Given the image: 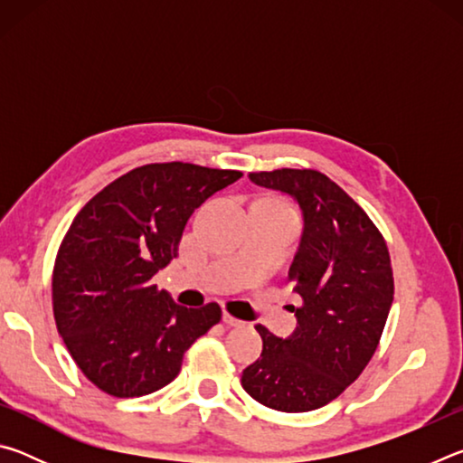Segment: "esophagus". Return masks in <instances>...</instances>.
Segmentation results:
<instances>
[{
  "instance_id": "1",
  "label": "esophagus",
  "mask_w": 463,
  "mask_h": 463,
  "mask_svg": "<svg viewBox=\"0 0 463 463\" xmlns=\"http://www.w3.org/2000/svg\"><path fill=\"white\" fill-rule=\"evenodd\" d=\"M222 320H224V325H229V326H239V325H242V320H239V318H234L231 312H224L222 315Z\"/></svg>"
}]
</instances>
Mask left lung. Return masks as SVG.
Masks as SVG:
<instances>
[{
    "label": "left lung",
    "mask_w": 463,
    "mask_h": 463,
    "mask_svg": "<svg viewBox=\"0 0 463 463\" xmlns=\"http://www.w3.org/2000/svg\"><path fill=\"white\" fill-rule=\"evenodd\" d=\"M298 202L304 231L288 281L302 298L298 326L281 339L257 325L261 357L242 370L250 398L281 412H308L354 383L378 349L394 300L390 253L362 206L315 169L249 174Z\"/></svg>",
    "instance_id": "obj_1"
}]
</instances>
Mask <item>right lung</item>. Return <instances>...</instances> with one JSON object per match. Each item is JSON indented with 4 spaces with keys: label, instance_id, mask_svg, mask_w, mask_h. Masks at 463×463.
<instances>
[{
    "label": "right lung",
    "instance_id": "add662e5",
    "mask_svg": "<svg viewBox=\"0 0 463 463\" xmlns=\"http://www.w3.org/2000/svg\"><path fill=\"white\" fill-rule=\"evenodd\" d=\"M241 171L151 163L85 203L52 269V312L73 362L116 398L167 386L192 343L221 323L216 302L185 308L153 276L177 257L187 218Z\"/></svg>",
    "mask_w": 463,
    "mask_h": 463
}]
</instances>
